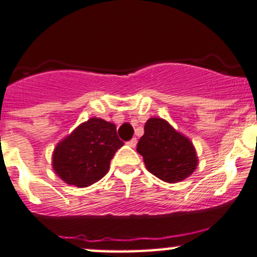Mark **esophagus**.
<instances>
[{
    "instance_id": "1",
    "label": "esophagus",
    "mask_w": 257,
    "mask_h": 257,
    "mask_svg": "<svg viewBox=\"0 0 257 257\" xmlns=\"http://www.w3.org/2000/svg\"><path fill=\"white\" fill-rule=\"evenodd\" d=\"M137 142H138V141H137V138H133V139H131V141H129L126 144H128L129 147L134 148V147H136V145H137Z\"/></svg>"
}]
</instances>
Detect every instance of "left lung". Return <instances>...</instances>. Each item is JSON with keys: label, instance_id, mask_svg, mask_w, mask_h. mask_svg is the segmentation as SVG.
<instances>
[{"label": "left lung", "instance_id": "left-lung-1", "mask_svg": "<svg viewBox=\"0 0 257 257\" xmlns=\"http://www.w3.org/2000/svg\"><path fill=\"white\" fill-rule=\"evenodd\" d=\"M137 152L143 157L147 169L167 183L184 180L198 165L193 143L160 118H150L145 123Z\"/></svg>", "mask_w": 257, "mask_h": 257}]
</instances>
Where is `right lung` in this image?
Listing matches in <instances>:
<instances>
[{
	"label": "right lung",
	"mask_w": 257,
	"mask_h": 257,
	"mask_svg": "<svg viewBox=\"0 0 257 257\" xmlns=\"http://www.w3.org/2000/svg\"><path fill=\"white\" fill-rule=\"evenodd\" d=\"M123 144L113 123L92 118L57 145L53 169L69 185L89 186L107 174L114 153Z\"/></svg>",
	"instance_id": "obj_1"
}]
</instances>
